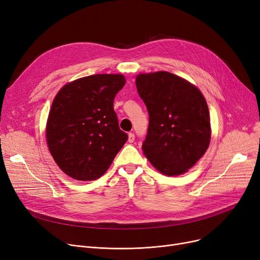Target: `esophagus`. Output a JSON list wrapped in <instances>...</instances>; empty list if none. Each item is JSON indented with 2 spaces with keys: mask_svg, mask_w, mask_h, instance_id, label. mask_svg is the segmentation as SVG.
I'll return each mask as SVG.
<instances>
[{
  "mask_svg": "<svg viewBox=\"0 0 260 260\" xmlns=\"http://www.w3.org/2000/svg\"><path fill=\"white\" fill-rule=\"evenodd\" d=\"M134 141H135V135L133 133H129L128 134V142L133 143Z\"/></svg>",
  "mask_w": 260,
  "mask_h": 260,
  "instance_id": "34e87169",
  "label": "esophagus"
}]
</instances>
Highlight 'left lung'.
<instances>
[{"label": "left lung", "mask_w": 260, "mask_h": 260, "mask_svg": "<svg viewBox=\"0 0 260 260\" xmlns=\"http://www.w3.org/2000/svg\"><path fill=\"white\" fill-rule=\"evenodd\" d=\"M149 115L144 155L162 174L181 175L204 155L211 140L210 113L200 90L168 72L136 78Z\"/></svg>", "instance_id": "obj_1"}]
</instances>
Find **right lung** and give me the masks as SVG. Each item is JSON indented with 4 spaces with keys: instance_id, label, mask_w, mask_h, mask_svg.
Wrapping results in <instances>:
<instances>
[{
    "instance_id": "obj_1",
    "label": "right lung",
    "mask_w": 260,
    "mask_h": 260,
    "mask_svg": "<svg viewBox=\"0 0 260 260\" xmlns=\"http://www.w3.org/2000/svg\"><path fill=\"white\" fill-rule=\"evenodd\" d=\"M125 84L122 75H93L63 86L46 126L49 152L77 180L98 179L128 139L120 129L114 99Z\"/></svg>"
}]
</instances>
